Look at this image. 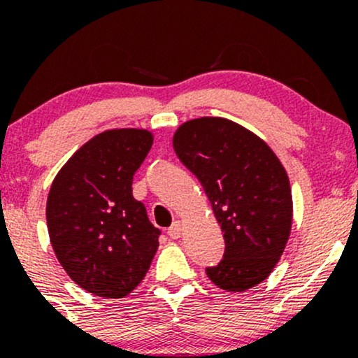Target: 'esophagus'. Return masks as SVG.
Masks as SVG:
<instances>
[{
  "instance_id": "esophagus-1",
  "label": "esophagus",
  "mask_w": 358,
  "mask_h": 358,
  "mask_svg": "<svg viewBox=\"0 0 358 358\" xmlns=\"http://www.w3.org/2000/svg\"><path fill=\"white\" fill-rule=\"evenodd\" d=\"M182 224H180V222H173V224H171V227L168 229V236L171 237V239H178L180 236H182Z\"/></svg>"
}]
</instances>
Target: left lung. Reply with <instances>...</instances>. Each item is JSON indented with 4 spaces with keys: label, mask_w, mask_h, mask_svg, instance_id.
Listing matches in <instances>:
<instances>
[{
    "label": "left lung",
    "mask_w": 358,
    "mask_h": 358,
    "mask_svg": "<svg viewBox=\"0 0 358 358\" xmlns=\"http://www.w3.org/2000/svg\"><path fill=\"white\" fill-rule=\"evenodd\" d=\"M175 153L202 183L225 250L205 269L213 285L245 291L264 281L286 248L293 220L289 180L273 150L236 122L200 117L173 136Z\"/></svg>",
    "instance_id": "obj_1"
}]
</instances>
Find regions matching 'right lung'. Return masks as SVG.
I'll return each instance as SVG.
<instances>
[{
    "label": "right lung",
    "mask_w": 358,
    "mask_h": 358,
    "mask_svg": "<svg viewBox=\"0 0 358 358\" xmlns=\"http://www.w3.org/2000/svg\"><path fill=\"white\" fill-rule=\"evenodd\" d=\"M151 145L145 129L106 131L77 150L52 183V248L72 281L96 296L129 294L158 249L162 231L131 187Z\"/></svg>",
    "instance_id": "obj_1"
}]
</instances>
